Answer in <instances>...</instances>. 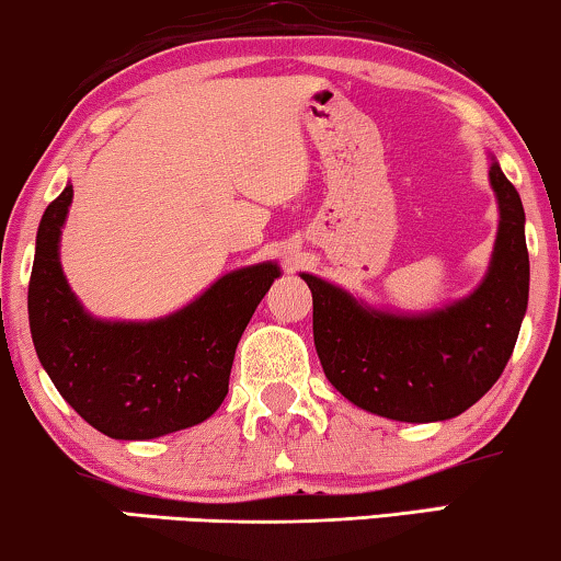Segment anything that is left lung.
Returning <instances> with one entry per match:
<instances>
[{"label": "left lung", "instance_id": "obj_1", "mask_svg": "<svg viewBox=\"0 0 561 561\" xmlns=\"http://www.w3.org/2000/svg\"><path fill=\"white\" fill-rule=\"evenodd\" d=\"M499 199L491 265L473 294L427 313H389L300 273L313 296L323 375L348 402L400 422L450 420L496 385L529 304V250L516 186L491 157Z\"/></svg>", "mask_w": 561, "mask_h": 561}]
</instances>
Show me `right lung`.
Here are the masks:
<instances>
[{"instance_id":"right-lung-1","label":"right lung","mask_w":561,"mask_h":561,"mask_svg":"<svg viewBox=\"0 0 561 561\" xmlns=\"http://www.w3.org/2000/svg\"><path fill=\"white\" fill-rule=\"evenodd\" d=\"M72 184L39 220L30 275V331L62 400L116 440H151L199 425L220 408L234 348L278 263L240 267L180 311L153 321H101L80 306L60 265Z\"/></svg>"}]
</instances>
